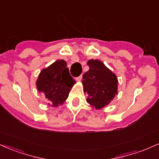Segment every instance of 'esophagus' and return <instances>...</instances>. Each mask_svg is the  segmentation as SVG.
<instances>
[{
  "mask_svg": "<svg viewBox=\"0 0 159 159\" xmlns=\"http://www.w3.org/2000/svg\"><path fill=\"white\" fill-rule=\"evenodd\" d=\"M76 80H77V81H81L82 80V75H80L79 77H78L77 78H76Z\"/></svg>",
  "mask_w": 159,
  "mask_h": 159,
  "instance_id": "esophagus-1",
  "label": "esophagus"
}]
</instances>
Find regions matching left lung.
I'll return each mask as SVG.
<instances>
[{"instance_id":"obj_1","label":"left lung","mask_w":159,"mask_h":159,"mask_svg":"<svg viewBox=\"0 0 159 159\" xmlns=\"http://www.w3.org/2000/svg\"><path fill=\"white\" fill-rule=\"evenodd\" d=\"M87 66L89 70L83 75L81 81L87 102L93 107L102 109L118 94L117 77L98 60H89Z\"/></svg>"}]
</instances>
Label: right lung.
Masks as SVG:
<instances>
[{
	"label": "right lung",
	"mask_w": 159,
	"mask_h": 159,
	"mask_svg": "<svg viewBox=\"0 0 159 159\" xmlns=\"http://www.w3.org/2000/svg\"><path fill=\"white\" fill-rule=\"evenodd\" d=\"M64 60H58L42 69L36 81L38 92L44 93L48 105L52 107L62 105L68 98L75 81L70 76Z\"/></svg>",
	"instance_id": "1"
}]
</instances>
